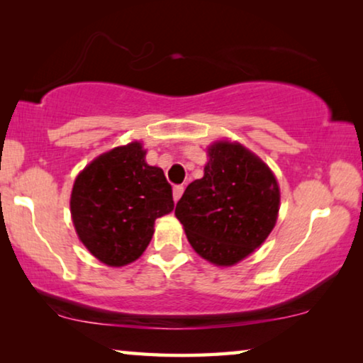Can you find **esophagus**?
<instances>
[{
    "label": "esophagus",
    "mask_w": 363,
    "mask_h": 363,
    "mask_svg": "<svg viewBox=\"0 0 363 363\" xmlns=\"http://www.w3.org/2000/svg\"><path fill=\"white\" fill-rule=\"evenodd\" d=\"M182 192H184V187L182 186H176L174 189H172V197H174V202H177V200L181 199Z\"/></svg>",
    "instance_id": "esophagus-1"
}]
</instances>
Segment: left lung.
<instances>
[{
	"label": "left lung",
	"mask_w": 363,
	"mask_h": 363,
	"mask_svg": "<svg viewBox=\"0 0 363 363\" xmlns=\"http://www.w3.org/2000/svg\"><path fill=\"white\" fill-rule=\"evenodd\" d=\"M208 158L203 177L189 184L174 213L199 256L233 266L275 226L279 184L266 163L240 143L216 142Z\"/></svg>",
	"instance_id": "1"
}]
</instances>
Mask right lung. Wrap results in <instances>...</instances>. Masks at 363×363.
I'll return each mask as SVG.
<instances>
[{
	"label": "right lung",
	"instance_id": "add662e5",
	"mask_svg": "<svg viewBox=\"0 0 363 363\" xmlns=\"http://www.w3.org/2000/svg\"><path fill=\"white\" fill-rule=\"evenodd\" d=\"M145 155L138 142L117 147L91 161L74 181V228L89 252L111 267L137 261L155 233V220L174 208L163 169L147 164Z\"/></svg>",
	"mask_w": 363,
	"mask_h": 363
}]
</instances>
